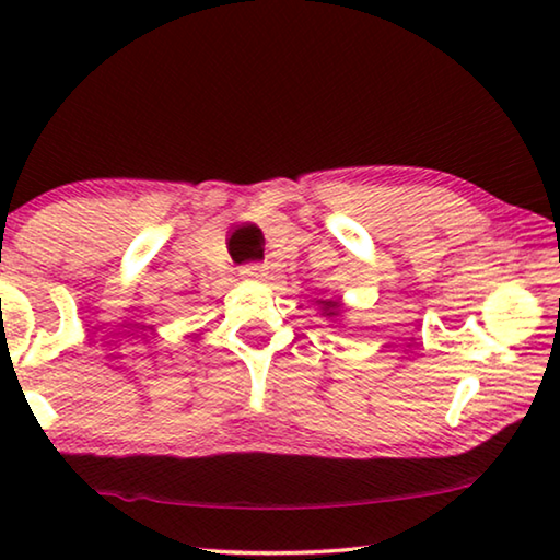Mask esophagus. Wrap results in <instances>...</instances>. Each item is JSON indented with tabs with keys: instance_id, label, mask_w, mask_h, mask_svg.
<instances>
[{
	"instance_id": "1",
	"label": "esophagus",
	"mask_w": 560,
	"mask_h": 560,
	"mask_svg": "<svg viewBox=\"0 0 560 560\" xmlns=\"http://www.w3.org/2000/svg\"><path fill=\"white\" fill-rule=\"evenodd\" d=\"M240 273L244 279H259V277H264V267L261 264H244Z\"/></svg>"
}]
</instances>
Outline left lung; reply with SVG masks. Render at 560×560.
Returning a JSON list of instances; mask_svg holds the SVG:
<instances>
[{"label": "left lung", "instance_id": "obj_1", "mask_svg": "<svg viewBox=\"0 0 560 560\" xmlns=\"http://www.w3.org/2000/svg\"><path fill=\"white\" fill-rule=\"evenodd\" d=\"M320 306H324V314L326 316H336V311H338V301H334V299H326V301H318Z\"/></svg>", "mask_w": 560, "mask_h": 560}]
</instances>
